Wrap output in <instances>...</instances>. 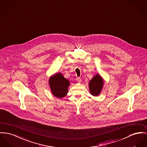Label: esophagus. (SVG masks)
<instances>
[{
  "label": "esophagus",
  "instance_id": "34e87169",
  "mask_svg": "<svg viewBox=\"0 0 147 147\" xmlns=\"http://www.w3.org/2000/svg\"><path fill=\"white\" fill-rule=\"evenodd\" d=\"M76 81L80 83V82H81V78H76Z\"/></svg>",
  "mask_w": 147,
  "mask_h": 147
}]
</instances>
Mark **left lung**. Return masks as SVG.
<instances>
[{"mask_svg":"<svg viewBox=\"0 0 147 147\" xmlns=\"http://www.w3.org/2000/svg\"><path fill=\"white\" fill-rule=\"evenodd\" d=\"M104 86V80L99 75L96 74L89 81L88 88L90 93L94 96H98L100 94Z\"/></svg>","mask_w":147,"mask_h":147,"instance_id":"1","label":"left lung"}]
</instances>
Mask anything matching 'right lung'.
Instances as JSON below:
<instances>
[{
  "mask_svg": "<svg viewBox=\"0 0 147 147\" xmlns=\"http://www.w3.org/2000/svg\"><path fill=\"white\" fill-rule=\"evenodd\" d=\"M49 85L53 96L61 98L67 94L69 81L65 78L61 72L56 73L49 78Z\"/></svg>",
  "mask_w": 147,
  "mask_h": 147,
  "instance_id": "right-lung-1",
  "label": "right lung"
}]
</instances>
